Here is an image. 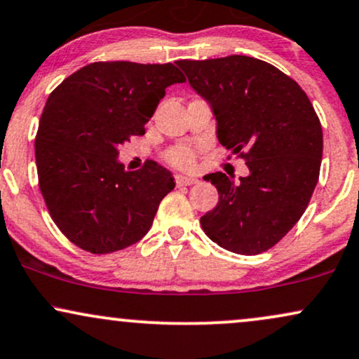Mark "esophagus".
<instances>
[{
    "label": "esophagus",
    "mask_w": 359,
    "mask_h": 359,
    "mask_svg": "<svg viewBox=\"0 0 359 359\" xmlns=\"http://www.w3.org/2000/svg\"><path fill=\"white\" fill-rule=\"evenodd\" d=\"M197 182H198V180L192 179V177H184V175H177L175 177V184L179 185V187H185V185H194Z\"/></svg>",
    "instance_id": "34e87169"
}]
</instances>
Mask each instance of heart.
<instances>
[{
	"mask_svg": "<svg viewBox=\"0 0 359 359\" xmlns=\"http://www.w3.org/2000/svg\"><path fill=\"white\" fill-rule=\"evenodd\" d=\"M165 162L170 163L172 167L179 168V170H192L196 167L197 155L196 150L189 145H177L168 149L165 155Z\"/></svg>",
	"mask_w": 359,
	"mask_h": 359,
	"instance_id": "obj_1",
	"label": "heart"
}]
</instances>
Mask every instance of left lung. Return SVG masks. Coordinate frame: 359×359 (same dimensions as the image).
I'll use <instances>...</instances> for the list:
<instances>
[{
    "instance_id": "obj_1",
    "label": "left lung",
    "mask_w": 359,
    "mask_h": 359,
    "mask_svg": "<svg viewBox=\"0 0 359 359\" xmlns=\"http://www.w3.org/2000/svg\"><path fill=\"white\" fill-rule=\"evenodd\" d=\"M189 83L212 107L219 144L243 158L248 177H204L219 202L201 217L210 241L256 256L294 227L319 179L323 128L304 90L262 60L231 55L179 60Z\"/></svg>"
}]
</instances>
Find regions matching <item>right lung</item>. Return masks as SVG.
<instances>
[{"instance_id": "obj_1", "label": "right lung", "mask_w": 359, "mask_h": 359, "mask_svg": "<svg viewBox=\"0 0 359 359\" xmlns=\"http://www.w3.org/2000/svg\"><path fill=\"white\" fill-rule=\"evenodd\" d=\"M182 81L172 63L95 62L50 93L34 138L38 185L70 243L109 254L149 232L174 177L152 161L128 172L116 155L144 135L167 86Z\"/></svg>"}]
</instances>
